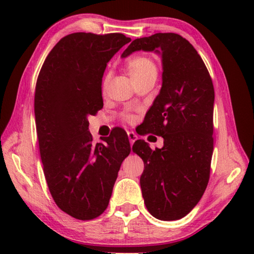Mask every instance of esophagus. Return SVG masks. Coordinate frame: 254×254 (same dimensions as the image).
<instances>
[{
	"mask_svg": "<svg viewBox=\"0 0 254 254\" xmlns=\"http://www.w3.org/2000/svg\"><path fill=\"white\" fill-rule=\"evenodd\" d=\"M127 136H128V140H130V143H131V145L134 143V141L137 139V135L135 134L134 132L133 131H130V132H127Z\"/></svg>",
	"mask_w": 254,
	"mask_h": 254,
	"instance_id": "1",
	"label": "esophagus"
}]
</instances>
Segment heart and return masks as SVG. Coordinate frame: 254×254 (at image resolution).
<instances>
[{"instance_id":"b5f03b06","label":"heart","mask_w":254,"mask_h":254,"mask_svg":"<svg viewBox=\"0 0 254 254\" xmlns=\"http://www.w3.org/2000/svg\"><path fill=\"white\" fill-rule=\"evenodd\" d=\"M127 68L132 79L135 81V84L144 79L145 77L158 74V67L156 63L149 56L144 55H137L131 58L127 64ZM107 79H109V76H106L104 80H103V88L106 86ZM133 119H134L133 115H127V120H128V121H132Z\"/></svg>"}]
</instances>
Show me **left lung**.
<instances>
[{
  "instance_id": "obj_1",
  "label": "left lung",
  "mask_w": 254,
  "mask_h": 254,
  "mask_svg": "<svg viewBox=\"0 0 254 254\" xmlns=\"http://www.w3.org/2000/svg\"><path fill=\"white\" fill-rule=\"evenodd\" d=\"M137 50L160 53L163 69L160 93L144 118L148 132L163 137V147L152 150L137 140L132 148L144 162V204L158 220H180L200 200L209 180L213 81L196 49L177 33L133 40L122 57Z\"/></svg>"
}]
</instances>
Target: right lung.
Returning a JSON list of instances; mask_svg holds the SVG:
<instances>
[{"label":"right lung","mask_w":254,"mask_h":254,"mask_svg":"<svg viewBox=\"0 0 254 254\" xmlns=\"http://www.w3.org/2000/svg\"><path fill=\"white\" fill-rule=\"evenodd\" d=\"M130 41L123 33H70L47 56L38 76L34 115L46 182L58 207L77 220L104 212L131 152L121 128L94 144L87 120L103 107L107 63Z\"/></svg>","instance_id":"obj_1"}]
</instances>
